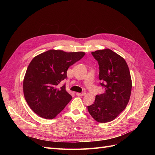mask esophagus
I'll list each match as a JSON object with an SVG mask.
<instances>
[{"mask_svg": "<svg viewBox=\"0 0 155 155\" xmlns=\"http://www.w3.org/2000/svg\"><path fill=\"white\" fill-rule=\"evenodd\" d=\"M85 92H82V93H78L77 92L76 93V95L78 96H85Z\"/></svg>", "mask_w": 155, "mask_h": 155, "instance_id": "1", "label": "esophagus"}]
</instances>
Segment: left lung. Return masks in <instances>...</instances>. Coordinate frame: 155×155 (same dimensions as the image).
I'll return each mask as SVG.
<instances>
[{
	"label": "left lung",
	"mask_w": 155,
	"mask_h": 155,
	"mask_svg": "<svg viewBox=\"0 0 155 155\" xmlns=\"http://www.w3.org/2000/svg\"><path fill=\"white\" fill-rule=\"evenodd\" d=\"M92 55L99 64L100 85L105 91L96 95L95 101L87 109L98 122H109L128 104L132 88L129 69L125 59L110 49L97 50Z\"/></svg>",
	"instance_id": "8db88e82"
}]
</instances>
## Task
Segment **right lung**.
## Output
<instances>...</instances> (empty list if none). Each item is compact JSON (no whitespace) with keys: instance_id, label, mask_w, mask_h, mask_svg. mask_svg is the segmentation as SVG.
I'll use <instances>...</instances> for the list:
<instances>
[{"instance_id":"obj_1","label":"right lung","mask_w":155,"mask_h":155,"mask_svg":"<svg viewBox=\"0 0 155 155\" xmlns=\"http://www.w3.org/2000/svg\"><path fill=\"white\" fill-rule=\"evenodd\" d=\"M83 51L65 52L50 50L31 60L23 81L25 100L41 118L53 119L72 100V96L59 84L67 79L68 68L80 60Z\"/></svg>"}]
</instances>
